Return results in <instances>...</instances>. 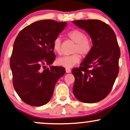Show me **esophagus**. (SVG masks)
<instances>
[{"label": "esophagus", "instance_id": "1", "mask_svg": "<svg viewBox=\"0 0 130 130\" xmlns=\"http://www.w3.org/2000/svg\"><path fill=\"white\" fill-rule=\"evenodd\" d=\"M66 73H71V70L69 69V68H66Z\"/></svg>", "mask_w": 130, "mask_h": 130}]
</instances>
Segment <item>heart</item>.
<instances>
[{"mask_svg":"<svg viewBox=\"0 0 130 130\" xmlns=\"http://www.w3.org/2000/svg\"><path fill=\"white\" fill-rule=\"evenodd\" d=\"M67 36L70 39L76 43V46L74 48V53H79L82 56H87L90 53L92 48L91 42L86 38V35L84 32L79 29H74L69 31L67 33ZM61 39L59 37L56 38L53 42V50L58 54H60L61 51ZM80 59L79 54L75 53L72 55L63 56L59 57L57 59V63L60 66L70 68L79 63Z\"/></svg>","mask_w":130,"mask_h":130,"instance_id":"b5f03b06","label":"heart"}]
</instances>
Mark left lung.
Returning a JSON list of instances; mask_svg holds the SVG:
<instances>
[{
    "instance_id": "obj_1",
    "label": "left lung",
    "mask_w": 130,
    "mask_h": 130,
    "mask_svg": "<svg viewBox=\"0 0 130 130\" xmlns=\"http://www.w3.org/2000/svg\"><path fill=\"white\" fill-rule=\"evenodd\" d=\"M73 23L89 34L93 43L79 68L72 70L75 77L73 94L82 102H98L108 95L118 77L120 53L116 36L110 26L99 20Z\"/></svg>"
}]
</instances>
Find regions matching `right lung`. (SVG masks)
Returning <instances> with one entry per match:
<instances>
[{"label":"right lung","instance_id":"right-lung-1","mask_svg":"<svg viewBox=\"0 0 130 130\" xmlns=\"http://www.w3.org/2000/svg\"><path fill=\"white\" fill-rule=\"evenodd\" d=\"M66 26L67 22L39 20L24 28L15 39L10 59L12 83L26 104L39 107L47 104L56 82L65 74L63 67L51 65L56 57L53 42Z\"/></svg>","mask_w":130,"mask_h":130}]
</instances>
